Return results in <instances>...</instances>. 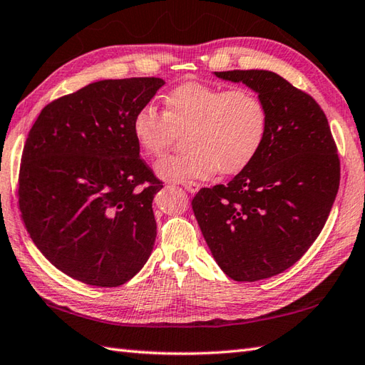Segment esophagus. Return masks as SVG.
<instances>
[{
	"label": "esophagus",
	"mask_w": 365,
	"mask_h": 365,
	"mask_svg": "<svg viewBox=\"0 0 365 365\" xmlns=\"http://www.w3.org/2000/svg\"><path fill=\"white\" fill-rule=\"evenodd\" d=\"M182 187L187 190L189 193H197L200 190V184L193 182V181H184L182 182Z\"/></svg>",
	"instance_id": "1"
}]
</instances>
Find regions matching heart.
<instances>
[{"instance_id":"b5f03b06","label":"heart","mask_w":365,"mask_h":365,"mask_svg":"<svg viewBox=\"0 0 365 365\" xmlns=\"http://www.w3.org/2000/svg\"><path fill=\"white\" fill-rule=\"evenodd\" d=\"M165 109L148 103L135 112L133 135L139 148L158 158L184 133L187 150L156 162V173L165 181L205 180L217 170L232 175L244 170L261 150L269 115L265 104L248 88L187 83L164 98Z\"/></svg>"}]
</instances>
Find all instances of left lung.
<instances>
[{"label": "left lung", "mask_w": 365, "mask_h": 365, "mask_svg": "<svg viewBox=\"0 0 365 365\" xmlns=\"http://www.w3.org/2000/svg\"><path fill=\"white\" fill-rule=\"evenodd\" d=\"M214 75L261 96L269 128L255 159L226 185L201 189L192 209L230 278L265 279L292 267L325 226L341 181L337 148L317 101L277 73Z\"/></svg>", "instance_id": "obj_1"}]
</instances>
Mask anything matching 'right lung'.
I'll list each match as a JSON object with an SVG mask.
<instances>
[{"label": "right lung", "instance_id": "obj_1", "mask_svg": "<svg viewBox=\"0 0 365 365\" xmlns=\"http://www.w3.org/2000/svg\"><path fill=\"white\" fill-rule=\"evenodd\" d=\"M160 78L104 79L40 112L23 148L19 203L36 247L73 279L125 284L156 240L153 198L162 185L140 159L135 112Z\"/></svg>", "mask_w": 365, "mask_h": 365}]
</instances>
